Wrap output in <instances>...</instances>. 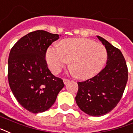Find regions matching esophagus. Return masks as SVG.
<instances>
[{
  "label": "esophagus",
  "mask_w": 133,
  "mask_h": 133,
  "mask_svg": "<svg viewBox=\"0 0 133 133\" xmlns=\"http://www.w3.org/2000/svg\"><path fill=\"white\" fill-rule=\"evenodd\" d=\"M69 82H70V79H63V83L65 84H67Z\"/></svg>",
  "instance_id": "obj_1"
}]
</instances>
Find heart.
<instances>
[{
  "label": "heart",
  "mask_w": 133,
  "mask_h": 133,
  "mask_svg": "<svg viewBox=\"0 0 133 133\" xmlns=\"http://www.w3.org/2000/svg\"><path fill=\"white\" fill-rule=\"evenodd\" d=\"M108 57L104 45L87 38H67L60 42V48L51 46L46 60L53 73L59 72L70 61V69L79 79H89L99 73Z\"/></svg>",
  "instance_id": "heart-1"
}]
</instances>
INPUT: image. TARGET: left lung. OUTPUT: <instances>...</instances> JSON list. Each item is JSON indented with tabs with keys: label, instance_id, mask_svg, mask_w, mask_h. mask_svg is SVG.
<instances>
[{
	"label": "left lung",
	"instance_id": "left-lung-1",
	"mask_svg": "<svg viewBox=\"0 0 133 133\" xmlns=\"http://www.w3.org/2000/svg\"><path fill=\"white\" fill-rule=\"evenodd\" d=\"M97 37L107 49V65L94 77L77 82L75 97L80 109L94 116L105 115L116 107L128 81L127 65L121 51L103 37Z\"/></svg>",
	"mask_w": 133,
	"mask_h": 133
}]
</instances>
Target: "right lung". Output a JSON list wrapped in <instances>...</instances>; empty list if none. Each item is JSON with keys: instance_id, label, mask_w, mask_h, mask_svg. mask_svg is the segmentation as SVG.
Returning <instances> with one entry per match:
<instances>
[{"instance_id": "add662e5", "label": "right lung", "mask_w": 133, "mask_h": 133, "mask_svg": "<svg viewBox=\"0 0 133 133\" xmlns=\"http://www.w3.org/2000/svg\"><path fill=\"white\" fill-rule=\"evenodd\" d=\"M59 35L35 30L22 37L11 49L8 58V82L22 107L37 114L49 109L65 85L51 74L45 55Z\"/></svg>"}]
</instances>
